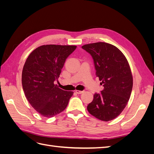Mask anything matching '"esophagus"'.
I'll list each match as a JSON object with an SVG mask.
<instances>
[{"instance_id": "obj_1", "label": "esophagus", "mask_w": 154, "mask_h": 154, "mask_svg": "<svg viewBox=\"0 0 154 154\" xmlns=\"http://www.w3.org/2000/svg\"><path fill=\"white\" fill-rule=\"evenodd\" d=\"M76 93H77V94H82V93L84 92L83 91H78V90H76Z\"/></svg>"}]
</instances>
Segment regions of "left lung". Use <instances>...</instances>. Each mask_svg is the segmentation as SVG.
<instances>
[{
  "instance_id": "left-lung-1",
  "label": "left lung",
  "mask_w": 154,
  "mask_h": 154,
  "mask_svg": "<svg viewBox=\"0 0 154 154\" xmlns=\"http://www.w3.org/2000/svg\"><path fill=\"white\" fill-rule=\"evenodd\" d=\"M82 48L92 56L96 76L104 87L100 94H94L87 110L100 120H112L125 108L132 92L133 78L128 62L122 51L108 43H92Z\"/></svg>"
}]
</instances>
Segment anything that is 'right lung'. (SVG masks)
Listing matches in <instances>:
<instances>
[{"mask_svg": "<svg viewBox=\"0 0 154 154\" xmlns=\"http://www.w3.org/2000/svg\"><path fill=\"white\" fill-rule=\"evenodd\" d=\"M76 45H44L32 51L24 63L22 84L26 98L42 116L51 118L67 107L73 95L54 84Z\"/></svg>", "mask_w": 154, "mask_h": 154, "instance_id": "obj_1", "label": "right lung"}]
</instances>
